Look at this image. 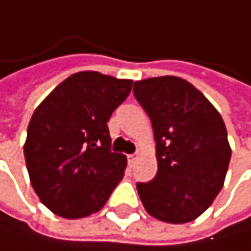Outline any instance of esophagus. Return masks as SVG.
Wrapping results in <instances>:
<instances>
[{"label": "esophagus", "mask_w": 251, "mask_h": 251, "mask_svg": "<svg viewBox=\"0 0 251 251\" xmlns=\"http://www.w3.org/2000/svg\"><path fill=\"white\" fill-rule=\"evenodd\" d=\"M135 161H137V155H128V162H129L131 167L135 164Z\"/></svg>", "instance_id": "obj_1"}]
</instances>
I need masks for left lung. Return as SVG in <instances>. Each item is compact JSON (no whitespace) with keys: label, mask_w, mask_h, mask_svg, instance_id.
Masks as SVG:
<instances>
[{"label":"left lung","mask_w":251,"mask_h":251,"mask_svg":"<svg viewBox=\"0 0 251 251\" xmlns=\"http://www.w3.org/2000/svg\"><path fill=\"white\" fill-rule=\"evenodd\" d=\"M135 99L152 122L158 173L137 184L144 209L182 225L203 214L223 188L232 155L223 117L179 76L135 81Z\"/></svg>","instance_id":"8db88e82"}]
</instances>
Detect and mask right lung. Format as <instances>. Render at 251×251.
<instances>
[{
    "label": "right lung",
    "mask_w": 251,
    "mask_h": 251,
    "mask_svg": "<svg viewBox=\"0 0 251 251\" xmlns=\"http://www.w3.org/2000/svg\"><path fill=\"white\" fill-rule=\"evenodd\" d=\"M131 89L132 79L76 72L34 110L25 164L36 194L55 215L75 220L100 211L122 180L126 156L110 151L107 122Z\"/></svg>",
    "instance_id": "right-lung-1"
}]
</instances>
